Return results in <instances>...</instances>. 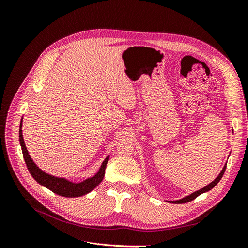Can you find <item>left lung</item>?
<instances>
[{"mask_svg":"<svg viewBox=\"0 0 248 248\" xmlns=\"http://www.w3.org/2000/svg\"><path fill=\"white\" fill-rule=\"evenodd\" d=\"M226 168H227V164L223 167L222 170L220 171V174L216 177V179L214 180V181H212L211 183L208 184L207 186H205L204 188H202V189H200V190H198V191H196V192H193V193L189 194V196H187V197H185V198H183V199H181V200H179V201H169V202H172V204H184V202H188L194 200L197 197H199L200 194L204 193V192H207V191H209V190H211V189L213 188V187L220 181V179L222 178V176H223V174H224V170H226Z\"/></svg>","mask_w":248,"mask_h":248,"instance_id":"left-lung-1","label":"left lung"}]
</instances>
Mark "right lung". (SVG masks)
<instances>
[{
  "label": "right lung",
  "mask_w": 248,
  "mask_h": 248,
  "mask_svg": "<svg viewBox=\"0 0 248 248\" xmlns=\"http://www.w3.org/2000/svg\"><path fill=\"white\" fill-rule=\"evenodd\" d=\"M21 126H22V119L19 126V142L22 150V155H24V159L30 174L32 175V177L40 185L46 187V188H48L52 192H55L61 197L77 198V197L85 196V194L92 191L95 187L102 181L109 156H108L107 158L104 159L98 172H97L95 176H93L92 178H88L85 180V181L79 182V183H73L71 181H68V180L65 178H58L55 176H51L49 174H46V172L41 170L38 167L36 166L35 162L31 158V156L29 155V152L24 141V138H22Z\"/></svg>",
  "instance_id": "add662e5"
}]
</instances>
